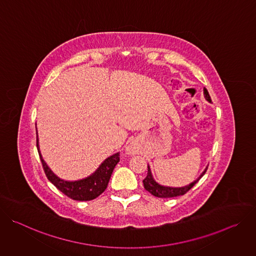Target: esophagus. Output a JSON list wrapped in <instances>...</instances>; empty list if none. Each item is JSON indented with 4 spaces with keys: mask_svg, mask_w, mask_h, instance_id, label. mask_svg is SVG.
<instances>
[{
    "mask_svg": "<svg viewBox=\"0 0 256 256\" xmlns=\"http://www.w3.org/2000/svg\"><path fill=\"white\" fill-rule=\"evenodd\" d=\"M128 154H130V155H132V154H134L136 153V150L134 149V148H132V147H130V148H128Z\"/></svg>",
    "mask_w": 256,
    "mask_h": 256,
    "instance_id": "1",
    "label": "esophagus"
}]
</instances>
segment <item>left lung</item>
Here are the masks:
<instances>
[{
	"mask_svg": "<svg viewBox=\"0 0 256 256\" xmlns=\"http://www.w3.org/2000/svg\"><path fill=\"white\" fill-rule=\"evenodd\" d=\"M204 94L206 99L208 102H212L210 96V94H208V90L206 88H204ZM206 170H208V167L200 174V176L196 180L192 182L190 186H184V188H169V186H160L159 184H157V182L154 180V178L152 176L151 169H150V167L148 165V174H147V176H146V178L142 180V184H144V190H148L154 196L162 198H175V196H178L186 194L192 188H194V186L196 184V182L204 175Z\"/></svg>",
	"mask_w": 256,
	"mask_h": 256,
	"instance_id": "obj_1",
	"label": "left lung"
}]
</instances>
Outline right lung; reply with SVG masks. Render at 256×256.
Here are the masks:
<instances>
[{
	"label": "right lung",
	"mask_w": 256,
	"mask_h": 256,
	"mask_svg": "<svg viewBox=\"0 0 256 256\" xmlns=\"http://www.w3.org/2000/svg\"><path fill=\"white\" fill-rule=\"evenodd\" d=\"M36 146H38V151L48 179L64 196L74 200L86 202L99 196L106 190L114 169L120 162V153H116L104 160L92 175L81 180L66 181L58 177L42 159L38 146V136L36 138Z\"/></svg>",
	"instance_id": "1"
}]
</instances>
